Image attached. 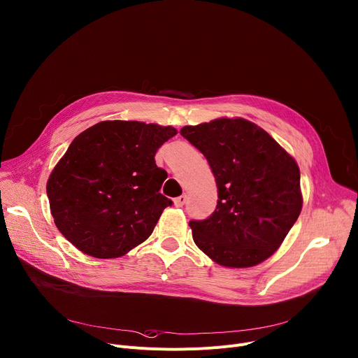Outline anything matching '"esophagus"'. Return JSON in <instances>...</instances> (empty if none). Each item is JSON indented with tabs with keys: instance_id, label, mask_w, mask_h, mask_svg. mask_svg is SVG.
Masks as SVG:
<instances>
[{
	"instance_id": "obj_1",
	"label": "esophagus",
	"mask_w": 358,
	"mask_h": 358,
	"mask_svg": "<svg viewBox=\"0 0 358 358\" xmlns=\"http://www.w3.org/2000/svg\"><path fill=\"white\" fill-rule=\"evenodd\" d=\"M185 201H187V196H185V194H182V196H180V197H177V199H174V204H176V207H182V206L185 204Z\"/></svg>"
}]
</instances>
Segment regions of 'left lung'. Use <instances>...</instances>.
Instances as JSON below:
<instances>
[{"label": "left lung", "instance_id": "8db88e82", "mask_svg": "<svg viewBox=\"0 0 358 358\" xmlns=\"http://www.w3.org/2000/svg\"><path fill=\"white\" fill-rule=\"evenodd\" d=\"M180 134L207 158L218 188L215 211L189 221L194 243L222 267L266 262L303 208L297 161L266 129L240 117L185 125Z\"/></svg>", "mask_w": 358, "mask_h": 358}]
</instances>
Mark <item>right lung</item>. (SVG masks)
Wrapping results in <instances>:
<instances>
[{"mask_svg": "<svg viewBox=\"0 0 358 358\" xmlns=\"http://www.w3.org/2000/svg\"><path fill=\"white\" fill-rule=\"evenodd\" d=\"M176 134L171 125L113 120L77 136L47 181L59 233L95 258L122 257L144 243L171 206L159 192L167 173L154 157Z\"/></svg>", "mask_w": 358, "mask_h": 358, "instance_id": "add662e5", "label": "right lung"}]
</instances>
